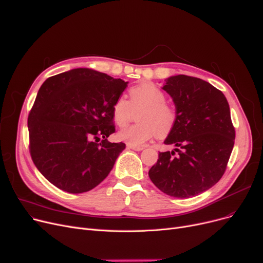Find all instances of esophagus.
Listing matches in <instances>:
<instances>
[{"label": "esophagus", "instance_id": "34e87169", "mask_svg": "<svg viewBox=\"0 0 263 263\" xmlns=\"http://www.w3.org/2000/svg\"><path fill=\"white\" fill-rule=\"evenodd\" d=\"M127 149L134 150V151H141L142 150V148H140V146H133L130 144H127Z\"/></svg>", "mask_w": 263, "mask_h": 263}]
</instances>
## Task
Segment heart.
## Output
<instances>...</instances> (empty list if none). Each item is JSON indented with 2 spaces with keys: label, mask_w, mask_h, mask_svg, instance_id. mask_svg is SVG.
I'll use <instances>...</instances> for the list:
<instances>
[{
  "label": "heart",
  "mask_w": 263,
  "mask_h": 263,
  "mask_svg": "<svg viewBox=\"0 0 263 263\" xmlns=\"http://www.w3.org/2000/svg\"><path fill=\"white\" fill-rule=\"evenodd\" d=\"M138 124L119 132L118 138L133 146H141L155 134L160 137L168 135L176 122V111L166 101L165 92L154 84L145 83L129 89V101L119 97L112 107L114 123L124 127L133 115V111L140 110Z\"/></svg>",
  "instance_id": "1"
}]
</instances>
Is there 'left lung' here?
<instances>
[{"instance_id":"8db88e82","label":"left lung","mask_w":263,"mask_h":263,"mask_svg":"<svg viewBox=\"0 0 263 263\" xmlns=\"http://www.w3.org/2000/svg\"><path fill=\"white\" fill-rule=\"evenodd\" d=\"M165 82L162 88L173 98L176 122L164 143L176 148L160 152L149 177L167 195L193 197L221 179L235 129L226 96L212 84L183 74Z\"/></svg>"}]
</instances>
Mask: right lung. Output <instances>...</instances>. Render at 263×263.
<instances>
[{
    "label": "right lung",
    "instance_id": "obj_1",
    "mask_svg": "<svg viewBox=\"0 0 263 263\" xmlns=\"http://www.w3.org/2000/svg\"><path fill=\"white\" fill-rule=\"evenodd\" d=\"M127 84L87 68L42 84L28 118L30 154L50 183L77 194L106 179L125 149L108 137L115 132L113 103Z\"/></svg>",
    "mask_w": 263,
    "mask_h": 263
}]
</instances>
